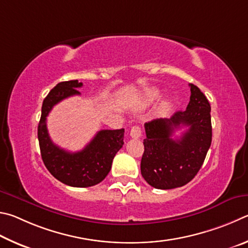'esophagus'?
<instances>
[{
    "mask_svg": "<svg viewBox=\"0 0 248 248\" xmlns=\"http://www.w3.org/2000/svg\"><path fill=\"white\" fill-rule=\"evenodd\" d=\"M129 135H131L132 138H140L141 136V127L140 126H133L131 128V132H129Z\"/></svg>",
    "mask_w": 248,
    "mask_h": 248,
    "instance_id": "34e87169",
    "label": "esophagus"
}]
</instances>
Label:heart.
<instances>
[{
    "label": "heart",
    "instance_id": "heart-1",
    "mask_svg": "<svg viewBox=\"0 0 248 248\" xmlns=\"http://www.w3.org/2000/svg\"><path fill=\"white\" fill-rule=\"evenodd\" d=\"M155 98H158V91L153 90V91H150V93H148V95H147L146 101L147 102H150V101H153V100H155Z\"/></svg>",
    "mask_w": 248,
    "mask_h": 248
}]
</instances>
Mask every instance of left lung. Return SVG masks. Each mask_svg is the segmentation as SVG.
Listing matches in <instances>:
<instances>
[{
  "mask_svg": "<svg viewBox=\"0 0 248 248\" xmlns=\"http://www.w3.org/2000/svg\"><path fill=\"white\" fill-rule=\"evenodd\" d=\"M190 87L186 110L177 111L170 119H157L145 124V151L141 175L158 189L181 187L201 170L212 140L210 104L197 86ZM188 129L177 140L170 136L175 129Z\"/></svg>",
  "mask_w": 248,
  "mask_h": 248,
  "instance_id": "8db88e82",
  "label": "left lung"
}]
</instances>
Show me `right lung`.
<instances>
[{
	"mask_svg": "<svg viewBox=\"0 0 248 248\" xmlns=\"http://www.w3.org/2000/svg\"><path fill=\"white\" fill-rule=\"evenodd\" d=\"M82 82H59L43 100L38 125V140L41 157L47 170L56 180L73 187H89L106 179L115 155L124 145V128L102 129L84 149L69 153L51 140L46 128V116L56 103L75 94Z\"/></svg>",
	"mask_w": 248,
	"mask_h": 248,
	"instance_id": "right-lung-1",
	"label": "right lung"
}]
</instances>
